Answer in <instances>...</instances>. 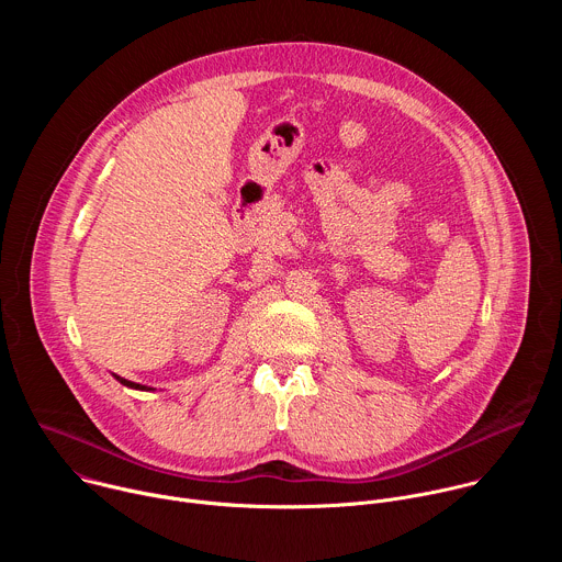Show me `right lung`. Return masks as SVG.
Returning a JSON list of instances; mask_svg holds the SVG:
<instances>
[{
	"label": "right lung",
	"instance_id": "add662e5",
	"mask_svg": "<svg viewBox=\"0 0 562 562\" xmlns=\"http://www.w3.org/2000/svg\"><path fill=\"white\" fill-rule=\"evenodd\" d=\"M113 378H115L120 384L128 386V389H137V391H153V386H146V384H139V382H131V380H126V378H120V375H115V373H113Z\"/></svg>",
	"mask_w": 562,
	"mask_h": 562
}]
</instances>
